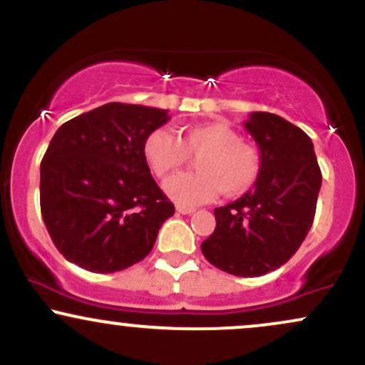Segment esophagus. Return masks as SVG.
I'll use <instances>...</instances> for the list:
<instances>
[{
  "instance_id": "34e87169",
  "label": "esophagus",
  "mask_w": 365,
  "mask_h": 365,
  "mask_svg": "<svg viewBox=\"0 0 365 365\" xmlns=\"http://www.w3.org/2000/svg\"><path fill=\"white\" fill-rule=\"evenodd\" d=\"M177 211L180 215H192L195 212V207H185V206H177Z\"/></svg>"
}]
</instances>
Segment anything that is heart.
I'll list each match as a JSON object with an SVG mask.
<instances>
[{"mask_svg":"<svg viewBox=\"0 0 365 365\" xmlns=\"http://www.w3.org/2000/svg\"><path fill=\"white\" fill-rule=\"evenodd\" d=\"M144 158L159 178H165L187 163L188 154L197 158V173H180L165 183V190L180 206H197L223 192L228 197L245 194L261 175V153L240 142L232 127L220 121L182 130L180 139L168 128H154L144 139Z\"/></svg>","mask_w":365,"mask_h":365,"instance_id":"1","label":"heart"}]
</instances>
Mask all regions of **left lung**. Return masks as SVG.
<instances>
[{"label": "left lung", "instance_id": "1", "mask_svg": "<svg viewBox=\"0 0 365 365\" xmlns=\"http://www.w3.org/2000/svg\"><path fill=\"white\" fill-rule=\"evenodd\" d=\"M244 125L261 150V175L254 190L215 209L216 228L200 250L217 269L252 278L278 269L302 245L322 175L302 128L266 111L250 113Z\"/></svg>", "mask_w": 365, "mask_h": 365}]
</instances>
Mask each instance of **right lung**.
I'll list each match as a JSON object with an SVG mask.
<instances>
[{
	"label": "right lung",
	"instance_id": "right-lung-1",
	"mask_svg": "<svg viewBox=\"0 0 365 365\" xmlns=\"http://www.w3.org/2000/svg\"><path fill=\"white\" fill-rule=\"evenodd\" d=\"M168 120V110L108 103L56 130L41 163V212L66 261L115 273L153 250L175 206L142 148Z\"/></svg>",
	"mask_w": 365,
	"mask_h": 365
}]
</instances>
